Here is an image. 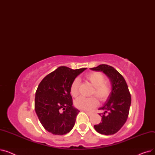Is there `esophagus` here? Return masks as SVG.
<instances>
[{
  "label": "esophagus",
  "instance_id": "obj_1",
  "mask_svg": "<svg viewBox=\"0 0 155 155\" xmlns=\"http://www.w3.org/2000/svg\"><path fill=\"white\" fill-rule=\"evenodd\" d=\"M86 112L88 116H91L92 114V112H87V111H85Z\"/></svg>",
  "mask_w": 155,
  "mask_h": 155
}]
</instances>
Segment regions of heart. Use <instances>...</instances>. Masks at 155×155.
I'll return each mask as SVG.
<instances>
[{"label":"heart","instance_id":"1","mask_svg":"<svg viewBox=\"0 0 155 155\" xmlns=\"http://www.w3.org/2000/svg\"><path fill=\"white\" fill-rule=\"evenodd\" d=\"M85 78L94 86L92 94H95L101 101L106 100L110 93V86L105 81L104 76L99 72H92L85 75ZM79 80L75 78L73 81L70 88V94L73 97H77L78 94ZM75 105L78 109L89 110L96 106L97 100L95 97H79L75 101Z\"/></svg>","mask_w":155,"mask_h":155}]
</instances>
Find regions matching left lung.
<instances>
[{
    "mask_svg": "<svg viewBox=\"0 0 155 155\" xmlns=\"http://www.w3.org/2000/svg\"><path fill=\"white\" fill-rule=\"evenodd\" d=\"M91 69L102 71L109 78L112 85L107 101L99 109L104 110L102 114H99L102 117L101 123L94 125V128L101 134H114L119 131L127 120L131 103V94L124 77L114 68L102 64Z\"/></svg>",
    "mask_w": 155,
    "mask_h": 155,
    "instance_id": "1",
    "label": "left lung"
}]
</instances>
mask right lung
Instances as JSON below:
<instances>
[{
  "label": "right lung",
  "mask_w": 155,
  "mask_h": 155,
  "mask_svg": "<svg viewBox=\"0 0 155 155\" xmlns=\"http://www.w3.org/2000/svg\"><path fill=\"white\" fill-rule=\"evenodd\" d=\"M86 69L60 67L46 75L39 84L35 108L40 123L48 132L63 135L74 126L80 111L73 106L70 88L73 81Z\"/></svg>",
  "instance_id": "obj_1"
}]
</instances>
